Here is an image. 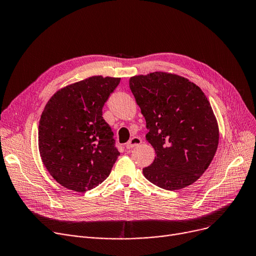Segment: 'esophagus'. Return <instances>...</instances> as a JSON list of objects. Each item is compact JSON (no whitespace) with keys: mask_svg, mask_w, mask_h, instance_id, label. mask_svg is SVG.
Listing matches in <instances>:
<instances>
[{"mask_svg":"<svg viewBox=\"0 0 256 256\" xmlns=\"http://www.w3.org/2000/svg\"><path fill=\"white\" fill-rule=\"evenodd\" d=\"M141 142H142V140H141L140 137H132V138L130 139L128 142L126 144V148L128 150L132 148H135V146H139V144H141Z\"/></svg>","mask_w":256,"mask_h":256,"instance_id":"1","label":"esophagus"}]
</instances>
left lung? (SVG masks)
I'll return each mask as SVG.
<instances>
[{
    "mask_svg": "<svg viewBox=\"0 0 256 256\" xmlns=\"http://www.w3.org/2000/svg\"><path fill=\"white\" fill-rule=\"evenodd\" d=\"M130 88L146 120L156 158L143 174L166 190L196 182L218 144V126L203 91L184 77L164 72L130 77Z\"/></svg>",
    "mask_w": 256,
    "mask_h": 256,
    "instance_id": "1",
    "label": "left lung"
}]
</instances>
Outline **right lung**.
Instances as JSON below:
<instances>
[{"label": "right lung", "mask_w": 256, "mask_h": 256, "mask_svg": "<svg viewBox=\"0 0 256 256\" xmlns=\"http://www.w3.org/2000/svg\"><path fill=\"white\" fill-rule=\"evenodd\" d=\"M120 82L92 76L55 93L40 116L38 148L44 165L60 185L84 192L108 176L120 152L102 108Z\"/></svg>", "instance_id": "add662e5"}]
</instances>
